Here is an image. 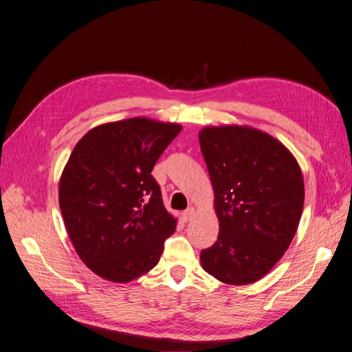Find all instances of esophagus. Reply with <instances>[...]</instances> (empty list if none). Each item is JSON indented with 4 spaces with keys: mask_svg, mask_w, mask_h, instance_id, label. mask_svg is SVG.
Listing matches in <instances>:
<instances>
[{
    "mask_svg": "<svg viewBox=\"0 0 352 352\" xmlns=\"http://www.w3.org/2000/svg\"><path fill=\"white\" fill-rule=\"evenodd\" d=\"M193 215H195V208H188V210H186V211L182 212V220H183L184 223L190 221Z\"/></svg>",
    "mask_w": 352,
    "mask_h": 352,
    "instance_id": "34e87169",
    "label": "esophagus"
}]
</instances>
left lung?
Listing matches in <instances>:
<instances>
[{"label": "left lung", "instance_id": "obj_1", "mask_svg": "<svg viewBox=\"0 0 352 352\" xmlns=\"http://www.w3.org/2000/svg\"><path fill=\"white\" fill-rule=\"evenodd\" d=\"M199 142L220 228L201 265L224 284L256 283L296 235L305 202L300 166L283 142L250 126H205Z\"/></svg>", "mask_w": 352, "mask_h": 352}]
</instances>
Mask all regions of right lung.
Returning a JSON list of instances; mask_svg holds the SVG:
<instances>
[{"label": "right lung", "instance_id": "add662e5", "mask_svg": "<svg viewBox=\"0 0 352 352\" xmlns=\"http://www.w3.org/2000/svg\"><path fill=\"white\" fill-rule=\"evenodd\" d=\"M182 128L147 117L95 126L62 170L68 236L82 262L107 281L124 284L150 272L175 232L151 170Z\"/></svg>", "mask_w": 352, "mask_h": 352}]
</instances>
